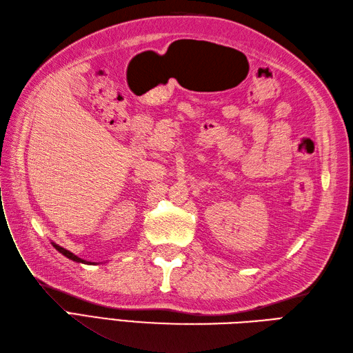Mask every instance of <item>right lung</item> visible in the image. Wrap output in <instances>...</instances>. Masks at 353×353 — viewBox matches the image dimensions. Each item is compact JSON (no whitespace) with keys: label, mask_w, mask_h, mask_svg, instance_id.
I'll return each instance as SVG.
<instances>
[{"label":"right lung","mask_w":353,"mask_h":353,"mask_svg":"<svg viewBox=\"0 0 353 353\" xmlns=\"http://www.w3.org/2000/svg\"><path fill=\"white\" fill-rule=\"evenodd\" d=\"M52 246L57 249V251H59L60 254H63L64 256H67L69 259H72V261H76V263H82V264H90V263H88V261H85V259H82V258H79V256H76L74 254H72L70 251H67V249H64V248H61V246H59L57 243H54L52 242Z\"/></svg>","instance_id":"obj_1"}]
</instances>
